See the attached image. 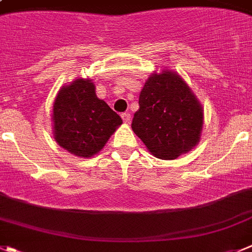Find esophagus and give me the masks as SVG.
I'll use <instances>...</instances> for the list:
<instances>
[{
    "instance_id": "esophagus-1",
    "label": "esophagus",
    "mask_w": 252,
    "mask_h": 252,
    "mask_svg": "<svg viewBox=\"0 0 252 252\" xmlns=\"http://www.w3.org/2000/svg\"><path fill=\"white\" fill-rule=\"evenodd\" d=\"M122 120H124L125 124H130L131 122V115L128 114V112H125V114L121 115Z\"/></svg>"
}]
</instances>
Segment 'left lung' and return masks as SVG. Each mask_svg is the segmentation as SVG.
<instances>
[{
	"label": "left lung",
	"instance_id": "left-lung-1",
	"mask_svg": "<svg viewBox=\"0 0 252 252\" xmlns=\"http://www.w3.org/2000/svg\"><path fill=\"white\" fill-rule=\"evenodd\" d=\"M133 132L155 158L175 160L200 142L204 108L177 72H152L138 97Z\"/></svg>",
	"mask_w": 252,
	"mask_h": 252
}]
</instances>
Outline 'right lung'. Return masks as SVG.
<instances>
[{
	"mask_svg": "<svg viewBox=\"0 0 252 252\" xmlns=\"http://www.w3.org/2000/svg\"><path fill=\"white\" fill-rule=\"evenodd\" d=\"M121 124V117L96 96L91 78H76L62 86L55 97V141L77 158H90L98 154Z\"/></svg>",
	"mask_w": 252,
	"mask_h": 252,
	"instance_id": "right-lung-1",
	"label": "right lung"
}]
</instances>
